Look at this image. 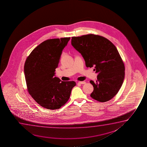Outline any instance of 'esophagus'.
Segmentation results:
<instances>
[{"label": "esophagus", "mask_w": 147, "mask_h": 147, "mask_svg": "<svg viewBox=\"0 0 147 147\" xmlns=\"http://www.w3.org/2000/svg\"><path fill=\"white\" fill-rule=\"evenodd\" d=\"M86 82L85 81H82V82H78V84H85Z\"/></svg>", "instance_id": "obj_1"}]
</instances>
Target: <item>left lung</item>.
<instances>
[{
    "instance_id": "8db88e82",
    "label": "left lung",
    "mask_w": 147,
    "mask_h": 147,
    "mask_svg": "<svg viewBox=\"0 0 147 147\" xmlns=\"http://www.w3.org/2000/svg\"><path fill=\"white\" fill-rule=\"evenodd\" d=\"M71 44L82 55L87 67H94L96 83L90 81L94 90L90 96L104 102L119 92L125 78V67L117 48L105 37L88 34L72 37Z\"/></svg>"
}]
</instances>
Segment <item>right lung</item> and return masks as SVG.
Wrapping results in <instances>:
<instances>
[{"label":"right lung","mask_w":147,"mask_h":147,"mask_svg":"<svg viewBox=\"0 0 147 147\" xmlns=\"http://www.w3.org/2000/svg\"><path fill=\"white\" fill-rule=\"evenodd\" d=\"M70 38L45 40L26 59L24 72L29 94L41 107L57 109L70 98L74 81H61L54 77L62 51Z\"/></svg>","instance_id":"obj_1"}]
</instances>
